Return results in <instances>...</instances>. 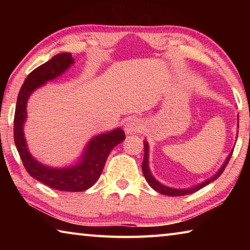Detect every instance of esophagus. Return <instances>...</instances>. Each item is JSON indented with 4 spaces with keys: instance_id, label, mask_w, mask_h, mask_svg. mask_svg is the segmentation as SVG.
<instances>
[{
    "instance_id": "1",
    "label": "esophagus",
    "mask_w": 250,
    "mask_h": 250,
    "mask_svg": "<svg viewBox=\"0 0 250 250\" xmlns=\"http://www.w3.org/2000/svg\"><path fill=\"white\" fill-rule=\"evenodd\" d=\"M142 129L143 124L140 119H138V118H131V119H129L125 124V131L128 134L140 132Z\"/></svg>"
}]
</instances>
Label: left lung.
<instances>
[{
    "mask_svg": "<svg viewBox=\"0 0 250 250\" xmlns=\"http://www.w3.org/2000/svg\"><path fill=\"white\" fill-rule=\"evenodd\" d=\"M239 121V119H238ZM237 128H238V125H237ZM143 145H145V158H143V162H142V172H143V175H145L146 180L147 183H149V185L151 186L152 188L154 189V191H156L160 194H163V195H167V196H183V195H188V194H192L194 192L198 191V189H201L204 188V186L208 185L210 182L215 181L216 179H218L219 176H221L222 173L224 172V170H225L226 166L228 164V162H229L230 160V156L232 154V151L229 154H228V156L225 160V162L223 163V166L219 167V170L215 173V174L210 177V179L206 180L204 182H202V183L197 184V185H194V186H191V188H170V186H167L161 183V182H159L158 180L155 179V177L152 175V173L150 171V167H149V143H147L146 141L143 142Z\"/></svg>",
    "mask_w": 250,
    "mask_h": 250,
    "instance_id": "left-lung-1",
    "label": "left lung"
}]
</instances>
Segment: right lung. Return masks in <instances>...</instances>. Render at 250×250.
Masks as SVG:
<instances>
[{
    "instance_id": "add662e5",
    "label": "right lung",
    "mask_w": 250,
    "mask_h": 250,
    "mask_svg": "<svg viewBox=\"0 0 250 250\" xmlns=\"http://www.w3.org/2000/svg\"><path fill=\"white\" fill-rule=\"evenodd\" d=\"M74 62L70 53H62L34 69L19 92L14 116V141L26 171L41 183L64 192H82L91 188L100 177L110 152L125 139L121 128L97 134L87 142L77 161L68 167L46 166L31 154L24 135L28 98L46 83L62 76Z\"/></svg>"
}]
</instances>
